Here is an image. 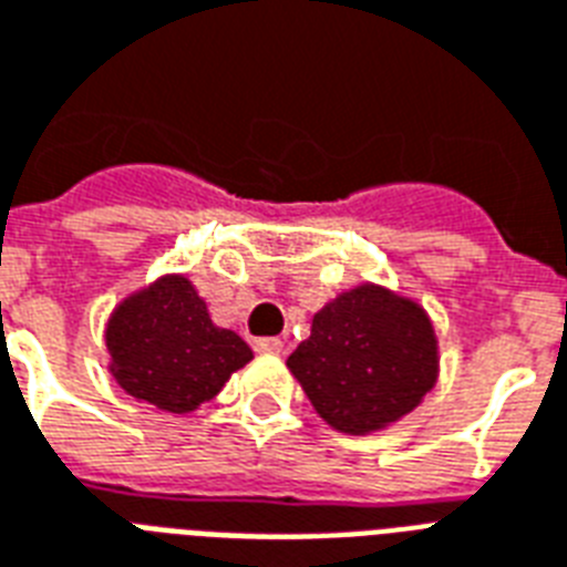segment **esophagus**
Returning <instances> with one entry per match:
<instances>
[{"label":"esophagus","mask_w":567,"mask_h":567,"mask_svg":"<svg viewBox=\"0 0 567 567\" xmlns=\"http://www.w3.org/2000/svg\"><path fill=\"white\" fill-rule=\"evenodd\" d=\"M252 347H256V352H270V355H279V352L285 349V340L282 338H259L256 343H252Z\"/></svg>","instance_id":"esophagus-1"}]
</instances>
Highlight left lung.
I'll return each mask as SVG.
<instances>
[{"label":"left lung","instance_id":"8db88e82","mask_svg":"<svg viewBox=\"0 0 567 567\" xmlns=\"http://www.w3.org/2000/svg\"><path fill=\"white\" fill-rule=\"evenodd\" d=\"M288 370L326 425L367 436L416 411L434 390L440 340L416 299L361 282L315 311Z\"/></svg>","mask_w":567,"mask_h":567}]
</instances>
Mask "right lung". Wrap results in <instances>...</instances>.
Returning a JSON list of instances; mask_svg holds the SVG:
<instances>
[{
	"label": "right lung",
	"instance_id": "1",
	"mask_svg": "<svg viewBox=\"0 0 567 567\" xmlns=\"http://www.w3.org/2000/svg\"><path fill=\"white\" fill-rule=\"evenodd\" d=\"M107 370L118 388L156 411L186 416L224 390L252 349L212 323L186 274H163L131 291L104 326Z\"/></svg>",
	"mask_w": 567,
	"mask_h": 567
}]
</instances>
